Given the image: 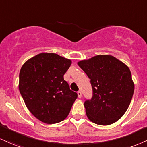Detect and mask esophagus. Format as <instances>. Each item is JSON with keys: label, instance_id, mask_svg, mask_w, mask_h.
<instances>
[{"label": "esophagus", "instance_id": "esophagus-1", "mask_svg": "<svg viewBox=\"0 0 147 147\" xmlns=\"http://www.w3.org/2000/svg\"><path fill=\"white\" fill-rule=\"evenodd\" d=\"M77 95H78V97L79 98H81L82 97V94H81V91H78L77 92Z\"/></svg>", "mask_w": 147, "mask_h": 147}]
</instances>
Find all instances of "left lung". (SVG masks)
<instances>
[{"mask_svg":"<svg viewBox=\"0 0 147 147\" xmlns=\"http://www.w3.org/2000/svg\"><path fill=\"white\" fill-rule=\"evenodd\" d=\"M90 79L93 96L84 106L90 121L100 125L116 123L128 109L134 92L129 67L110 55H99L77 63Z\"/></svg>","mask_w":147,"mask_h":147,"instance_id":"1","label":"left lung"}]
</instances>
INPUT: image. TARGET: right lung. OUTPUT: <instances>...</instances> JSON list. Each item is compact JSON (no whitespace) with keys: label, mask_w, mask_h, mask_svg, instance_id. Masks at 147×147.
<instances>
[{"label":"right lung","mask_w":147,"mask_h":147,"mask_svg":"<svg viewBox=\"0 0 147 147\" xmlns=\"http://www.w3.org/2000/svg\"><path fill=\"white\" fill-rule=\"evenodd\" d=\"M72 61L55 53H42L22 65L18 88L30 112L39 121L52 125L70 113L77 94L63 79Z\"/></svg>","instance_id":"obj_1"}]
</instances>
